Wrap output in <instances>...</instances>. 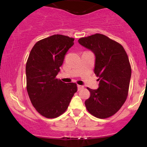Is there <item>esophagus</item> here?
I'll return each mask as SVG.
<instances>
[{
	"instance_id": "esophagus-1",
	"label": "esophagus",
	"mask_w": 147,
	"mask_h": 147,
	"mask_svg": "<svg viewBox=\"0 0 147 147\" xmlns=\"http://www.w3.org/2000/svg\"><path fill=\"white\" fill-rule=\"evenodd\" d=\"M84 86H80V85H78V91H80V90H81L82 89H84Z\"/></svg>"
}]
</instances>
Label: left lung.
I'll return each mask as SVG.
<instances>
[{"mask_svg": "<svg viewBox=\"0 0 147 147\" xmlns=\"http://www.w3.org/2000/svg\"><path fill=\"white\" fill-rule=\"evenodd\" d=\"M80 45L96 56L94 73L99 77L97 90L87 89L90 96L85 101L88 111L98 118H107L120 109L128 96L131 67L124 47L102 34L82 37Z\"/></svg>", "mask_w": 147, "mask_h": 147, "instance_id": "obj_1", "label": "left lung"}]
</instances>
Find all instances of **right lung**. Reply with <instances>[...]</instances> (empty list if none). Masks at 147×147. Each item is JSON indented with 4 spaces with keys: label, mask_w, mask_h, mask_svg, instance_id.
Masks as SVG:
<instances>
[{
    "label": "right lung",
    "mask_w": 147,
    "mask_h": 147,
    "mask_svg": "<svg viewBox=\"0 0 147 147\" xmlns=\"http://www.w3.org/2000/svg\"><path fill=\"white\" fill-rule=\"evenodd\" d=\"M74 41V38L65 35L50 36L37 41L28 57V94L36 110L47 118H57L64 113L77 92L76 83L66 84L56 78Z\"/></svg>",
    "instance_id": "obj_1"
}]
</instances>
